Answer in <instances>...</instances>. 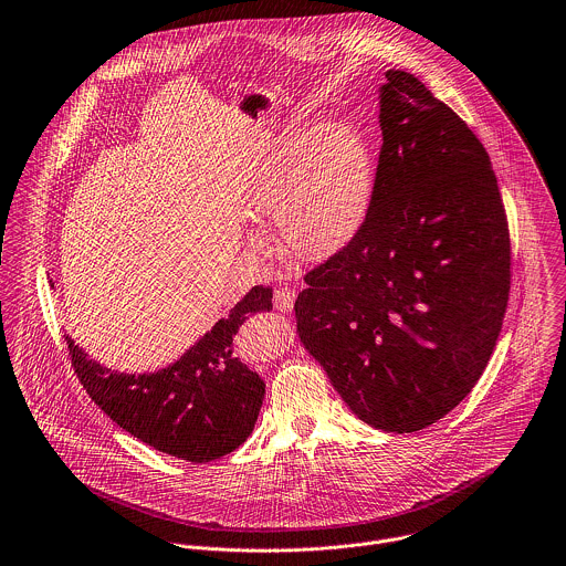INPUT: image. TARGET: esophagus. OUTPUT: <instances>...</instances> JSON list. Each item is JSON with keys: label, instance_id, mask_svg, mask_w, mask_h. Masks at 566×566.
Instances as JSON below:
<instances>
[{"label": "esophagus", "instance_id": "esophagus-1", "mask_svg": "<svg viewBox=\"0 0 566 566\" xmlns=\"http://www.w3.org/2000/svg\"><path fill=\"white\" fill-rule=\"evenodd\" d=\"M295 297H297L295 289L282 286V289H277V291L273 293V306H275L277 311H282V313H289V311L293 308V304H295Z\"/></svg>", "mask_w": 566, "mask_h": 566}]
</instances>
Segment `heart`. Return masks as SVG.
<instances>
[{
    "mask_svg": "<svg viewBox=\"0 0 566 566\" xmlns=\"http://www.w3.org/2000/svg\"><path fill=\"white\" fill-rule=\"evenodd\" d=\"M375 154L350 123H293L282 127L251 167L242 209L273 222L282 251L300 262L342 253L361 231L375 196ZM249 247L260 249L251 235Z\"/></svg>",
    "mask_w": 566,
    "mask_h": 566,
    "instance_id": "b5f03b06",
    "label": "heart"
}]
</instances>
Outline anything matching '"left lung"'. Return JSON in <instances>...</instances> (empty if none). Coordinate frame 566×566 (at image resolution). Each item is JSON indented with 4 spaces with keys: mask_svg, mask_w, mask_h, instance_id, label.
Returning a JSON list of instances; mask_svg holds the SVG:
<instances>
[{
    "mask_svg": "<svg viewBox=\"0 0 566 566\" xmlns=\"http://www.w3.org/2000/svg\"><path fill=\"white\" fill-rule=\"evenodd\" d=\"M381 154L357 238L295 300L304 348L346 406L419 432L481 379L510 300V231L474 132L410 72L379 87Z\"/></svg>",
    "mask_w": 566,
    "mask_h": 566,
    "instance_id": "left-lung-1",
    "label": "left lung"
}]
</instances>
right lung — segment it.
<instances>
[{
    "label": "right lung",
    "mask_w": 566,
    "mask_h": 566,
    "mask_svg": "<svg viewBox=\"0 0 566 566\" xmlns=\"http://www.w3.org/2000/svg\"><path fill=\"white\" fill-rule=\"evenodd\" d=\"M271 297V286H253L174 364L154 373L105 368L65 335L74 373L92 401L138 441L189 463L216 461L255 428L264 381L233 355V337L251 315L273 308Z\"/></svg>",
    "instance_id": "obj_1"
}]
</instances>
